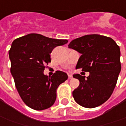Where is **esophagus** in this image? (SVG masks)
<instances>
[{"mask_svg":"<svg viewBox=\"0 0 126 126\" xmlns=\"http://www.w3.org/2000/svg\"><path fill=\"white\" fill-rule=\"evenodd\" d=\"M72 79V75L70 74H68V79Z\"/></svg>","mask_w":126,"mask_h":126,"instance_id":"1","label":"esophagus"}]
</instances>
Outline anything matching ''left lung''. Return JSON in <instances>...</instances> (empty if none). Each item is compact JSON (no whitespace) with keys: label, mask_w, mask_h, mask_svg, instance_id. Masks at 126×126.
I'll use <instances>...</instances> for the list:
<instances>
[{"label":"left lung","mask_w":126,"mask_h":126,"mask_svg":"<svg viewBox=\"0 0 126 126\" xmlns=\"http://www.w3.org/2000/svg\"><path fill=\"white\" fill-rule=\"evenodd\" d=\"M68 47L81 54L76 68L90 73L86 78L73 75L79 81L72 92L75 100L86 108L101 105L110 98L121 72L119 47L110 37L93 34L73 40Z\"/></svg>","instance_id":"left-lung-1"}]
</instances>
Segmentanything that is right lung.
Returning <instances> with one entry per match:
<instances>
[{
  "mask_svg": "<svg viewBox=\"0 0 126 126\" xmlns=\"http://www.w3.org/2000/svg\"><path fill=\"white\" fill-rule=\"evenodd\" d=\"M58 40L31 33L12 43L9 51L10 72L16 88L24 102L35 110L51 107L56 99V89L67 79V75L56 71L51 77L44 75L45 65L51 62L50 54L56 47L67 44Z\"/></svg>",
  "mask_w": 126,
  "mask_h": 126,
  "instance_id": "obj_1",
  "label": "right lung"
}]
</instances>
